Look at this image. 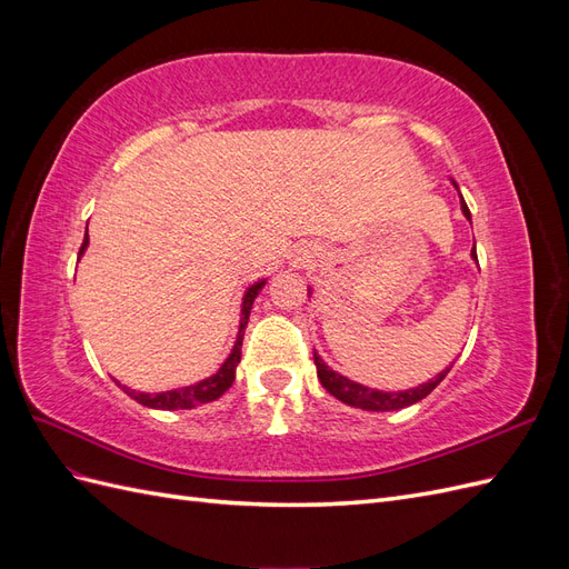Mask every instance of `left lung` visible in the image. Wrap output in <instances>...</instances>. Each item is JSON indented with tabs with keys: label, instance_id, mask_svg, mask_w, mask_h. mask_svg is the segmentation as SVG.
<instances>
[{
	"label": "left lung",
	"instance_id": "1",
	"mask_svg": "<svg viewBox=\"0 0 569 569\" xmlns=\"http://www.w3.org/2000/svg\"><path fill=\"white\" fill-rule=\"evenodd\" d=\"M456 184V182H453ZM458 189V184H456ZM460 209H462V216L468 218L472 222V216H470V209L468 203H465L462 194H460ZM472 258L477 261V253L472 249ZM311 295V291H308ZM313 360H316V368H318V380L320 385L330 391L335 399H339L341 403H347L351 408H363V410H375V412H385V410H399V408H408L412 403L422 401L427 393H432L437 389V385L443 380L446 375H449V370L453 368H446L441 370L435 380H429L425 385H418L412 389H406V391H380V389H370V387H363L358 385L353 380H349V377H343L339 372H335L330 366L325 363V360L313 351Z\"/></svg>",
	"mask_w": 569,
	"mask_h": 569
}]
</instances>
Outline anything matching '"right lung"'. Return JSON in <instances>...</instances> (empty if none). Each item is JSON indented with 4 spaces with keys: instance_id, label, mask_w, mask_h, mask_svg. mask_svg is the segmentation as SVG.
<instances>
[{
    "instance_id": "add662e5",
    "label": "right lung",
    "mask_w": 569,
    "mask_h": 569,
    "mask_svg": "<svg viewBox=\"0 0 569 569\" xmlns=\"http://www.w3.org/2000/svg\"><path fill=\"white\" fill-rule=\"evenodd\" d=\"M90 244V237L88 230H84V239H82V247L78 251V261L80 256L84 253ZM266 287V280H258L253 282L247 291H244V299H242V318H239V332H237V341L230 351V356L226 358V363L218 368V372H213L211 377H206L201 382H194L189 387H180V389H170V391H159V393H144V391H134L130 387H123L120 382H116L120 389H123L130 399H134L137 403H142L147 408H157V410H187V408H194L201 403H209L220 399L222 393H226L232 382H234V370L239 366V358H242V339H244V330H247V322H249V313H251V306L253 299L258 297V291Z\"/></svg>"
}]
</instances>
